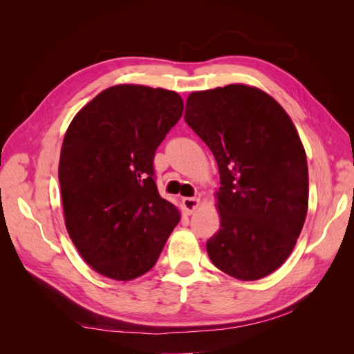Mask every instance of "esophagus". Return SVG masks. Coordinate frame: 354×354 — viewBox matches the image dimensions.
I'll return each instance as SVG.
<instances>
[{
	"mask_svg": "<svg viewBox=\"0 0 354 354\" xmlns=\"http://www.w3.org/2000/svg\"><path fill=\"white\" fill-rule=\"evenodd\" d=\"M199 203H201L199 198H185L183 199V207H185V211L187 214L195 212L198 209V207H199Z\"/></svg>",
	"mask_w": 354,
	"mask_h": 354,
	"instance_id": "esophagus-1",
	"label": "esophagus"
}]
</instances>
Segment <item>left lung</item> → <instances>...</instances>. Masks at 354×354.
I'll return each mask as SVG.
<instances>
[{"label":"left lung","mask_w":354,"mask_h":354,"mask_svg":"<svg viewBox=\"0 0 354 354\" xmlns=\"http://www.w3.org/2000/svg\"><path fill=\"white\" fill-rule=\"evenodd\" d=\"M185 120L217 160L220 230L207 242L212 264L259 281L291 255L308 208L301 138L272 95L245 84L194 91Z\"/></svg>","instance_id":"obj_1"}]
</instances>
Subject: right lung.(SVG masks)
<instances>
[{
	"mask_svg": "<svg viewBox=\"0 0 354 354\" xmlns=\"http://www.w3.org/2000/svg\"><path fill=\"white\" fill-rule=\"evenodd\" d=\"M181 115L176 91L120 84L68 127L59 160L66 230L84 261L109 279L151 270L180 221L177 207L159 195L153 156Z\"/></svg>",
	"mask_w": 354,
	"mask_h": 354,
	"instance_id": "1",
	"label": "right lung"
}]
</instances>
